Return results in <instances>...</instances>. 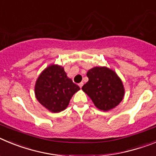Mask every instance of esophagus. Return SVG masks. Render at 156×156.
Instances as JSON below:
<instances>
[{
	"instance_id": "1",
	"label": "esophagus",
	"mask_w": 156,
	"mask_h": 156,
	"mask_svg": "<svg viewBox=\"0 0 156 156\" xmlns=\"http://www.w3.org/2000/svg\"><path fill=\"white\" fill-rule=\"evenodd\" d=\"M83 82H81V83H79V86H80V87H83Z\"/></svg>"
}]
</instances>
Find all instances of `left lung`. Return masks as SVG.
<instances>
[{"instance_id":"1","label":"left lung","mask_w":156,"mask_h":156,"mask_svg":"<svg viewBox=\"0 0 156 156\" xmlns=\"http://www.w3.org/2000/svg\"><path fill=\"white\" fill-rule=\"evenodd\" d=\"M87 76L89 80L82 90L98 108L108 111L120 103L124 96V88L115 72L106 67H94L88 70Z\"/></svg>"}]
</instances>
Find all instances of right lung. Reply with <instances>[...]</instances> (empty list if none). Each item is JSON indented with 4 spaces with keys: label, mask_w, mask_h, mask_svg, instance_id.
I'll return each instance as SVG.
<instances>
[{
    "label": "right lung",
    "mask_w": 156,
    "mask_h": 156,
    "mask_svg": "<svg viewBox=\"0 0 156 156\" xmlns=\"http://www.w3.org/2000/svg\"><path fill=\"white\" fill-rule=\"evenodd\" d=\"M80 89L68 78L62 66L51 65L38 77L35 95L38 101L49 111L59 112L67 108L73 95Z\"/></svg>",
    "instance_id": "obj_1"
}]
</instances>
